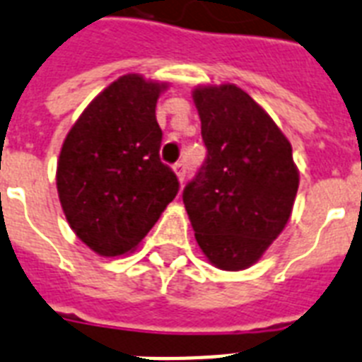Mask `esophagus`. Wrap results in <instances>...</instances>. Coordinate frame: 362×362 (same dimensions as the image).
<instances>
[{"mask_svg": "<svg viewBox=\"0 0 362 362\" xmlns=\"http://www.w3.org/2000/svg\"><path fill=\"white\" fill-rule=\"evenodd\" d=\"M173 169H175V173H176V176H178V182H184V178H186V161H178V163H176L175 167H173Z\"/></svg>", "mask_w": 362, "mask_h": 362, "instance_id": "34e87169", "label": "esophagus"}]
</instances>
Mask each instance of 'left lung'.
I'll return each mask as SVG.
<instances>
[{
    "label": "left lung",
    "mask_w": 362,
    "mask_h": 362,
    "mask_svg": "<svg viewBox=\"0 0 362 362\" xmlns=\"http://www.w3.org/2000/svg\"><path fill=\"white\" fill-rule=\"evenodd\" d=\"M206 161L184 189L204 257L242 272L262 258L292 216L299 187L292 145L275 120L234 83L197 85Z\"/></svg>",
    "instance_id": "obj_1"
}]
</instances>
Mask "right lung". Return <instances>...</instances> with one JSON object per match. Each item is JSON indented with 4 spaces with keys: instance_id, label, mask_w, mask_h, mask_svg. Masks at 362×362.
<instances>
[{
    "instance_id": "obj_1",
    "label": "right lung",
    "mask_w": 362,
    "mask_h": 362,
    "mask_svg": "<svg viewBox=\"0 0 362 362\" xmlns=\"http://www.w3.org/2000/svg\"><path fill=\"white\" fill-rule=\"evenodd\" d=\"M167 81L124 74L79 115L57 160L59 202L76 236L100 257L132 252L178 193L160 161L156 104Z\"/></svg>"
}]
</instances>
